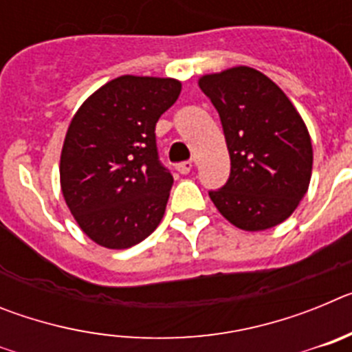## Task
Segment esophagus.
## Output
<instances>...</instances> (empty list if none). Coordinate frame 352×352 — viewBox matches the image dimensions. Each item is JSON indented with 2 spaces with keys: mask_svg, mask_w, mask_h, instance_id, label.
<instances>
[{
  "mask_svg": "<svg viewBox=\"0 0 352 352\" xmlns=\"http://www.w3.org/2000/svg\"><path fill=\"white\" fill-rule=\"evenodd\" d=\"M174 167H176V170H178V173L188 174L192 169H194V164H192L190 160H186V162H179V164H176Z\"/></svg>",
  "mask_w": 352,
  "mask_h": 352,
  "instance_id": "obj_1",
  "label": "esophagus"
}]
</instances>
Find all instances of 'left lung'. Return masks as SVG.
Masks as SVG:
<instances>
[{
    "label": "left lung",
    "instance_id": "obj_1",
    "mask_svg": "<svg viewBox=\"0 0 352 352\" xmlns=\"http://www.w3.org/2000/svg\"><path fill=\"white\" fill-rule=\"evenodd\" d=\"M219 111L231 174L211 190L217 210L243 231L284 222L309 190L312 142L303 120L270 77L234 67L199 79Z\"/></svg>",
    "mask_w": 352,
    "mask_h": 352
}]
</instances>
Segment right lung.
<instances>
[{"label": "right lung", "mask_w": 352, "mask_h": 352, "mask_svg": "<svg viewBox=\"0 0 352 352\" xmlns=\"http://www.w3.org/2000/svg\"><path fill=\"white\" fill-rule=\"evenodd\" d=\"M182 82L121 76L72 118L61 149L65 203L86 236L105 248L148 238L166 213L173 176L158 160L155 126Z\"/></svg>", "instance_id": "obj_1"}]
</instances>
